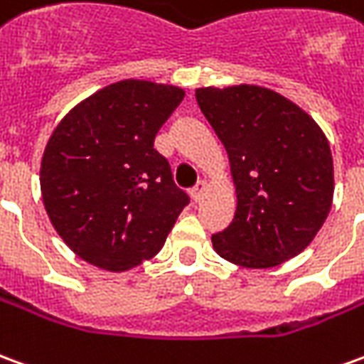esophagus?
Masks as SVG:
<instances>
[{
    "mask_svg": "<svg viewBox=\"0 0 364 364\" xmlns=\"http://www.w3.org/2000/svg\"><path fill=\"white\" fill-rule=\"evenodd\" d=\"M205 193H207V181H199L193 189H191V197L195 203H199L203 197H205Z\"/></svg>",
    "mask_w": 364,
    "mask_h": 364,
    "instance_id": "34e87169",
    "label": "esophagus"
}]
</instances>
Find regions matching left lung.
Masks as SVG:
<instances>
[{
  "instance_id": "left-lung-1",
  "label": "left lung",
  "mask_w": 364,
  "mask_h": 364,
  "mask_svg": "<svg viewBox=\"0 0 364 364\" xmlns=\"http://www.w3.org/2000/svg\"><path fill=\"white\" fill-rule=\"evenodd\" d=\"M223 141L236 213L213 248L242 268H274L311 244L333 203V157L317 122L270 88L235 85L195 90Z\"/></svg>"
}]
</instances>
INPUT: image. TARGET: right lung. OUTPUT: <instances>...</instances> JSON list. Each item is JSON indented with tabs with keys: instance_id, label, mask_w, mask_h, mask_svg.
<instances>
[{
	"instance_id": "right-lung-1",
	"label": "right lung",
	"mask_w": 364,
	"mask_h": 364,
	"mask_svg": "<svg viewBox=\"0 0 364 364\" xmlns=\"http://www.w3.org/2000/svg\"><path fill=\"white\" fill-rule=\"evenodd\" d=\"M185 90L120 80L90 94L58 122L41 159L43 205L82 260L126 272L164 248L187 193L154 149Z\"/></svg>"
}]
</instances>
